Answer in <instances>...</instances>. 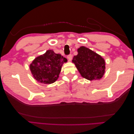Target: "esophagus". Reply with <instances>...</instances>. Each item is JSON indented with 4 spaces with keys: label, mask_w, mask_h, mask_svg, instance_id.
I'll return each mask as SVG.
<instances>
[{
    "label": "esophagus",
    "mask_w": 134,
    "mask_h": 134,
    "mask_svg": "<svg viewBox=\"0 0 134 134\" xmlns=\"http://www.w3.org/2000/svg\"><path fill=\"white\" fill-rule=\"evenodd\" d=\"M67 59L68 60H69V62H71V60L72 59V55H69L67 56Z\"/></svg>",
    "instance_id": "34e87169"
}]
</instances>
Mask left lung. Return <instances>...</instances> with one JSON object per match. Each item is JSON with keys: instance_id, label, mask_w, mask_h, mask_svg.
Masks as SVG:
<instances>
[{"instance_id": "1", "label": "left lung", "mask_w": 134, "mask_h": 134, "mask_svg": "<svg viewBox=\"0 0 134 134\" xmlns=\"http://www.w3.org/2000/svg\"><path fill=\"white\" fill-rule=\"evenodd\" d=\"M77 51L78 55L74 56L72 61L81 76L90 81L100 79L105 73V60L85 47H81Z\"/></svg>"}]
</instances>
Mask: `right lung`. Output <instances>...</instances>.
<instances>
[{"label": "right lung", "mask_w": 134, "mask_h": 134, "mask_svg": "<svg viewBox=\"0 0 134 134\" xmlns=\"http://www.w3.org/2000/svg\"><path fill=\"white\" fill-rule=\"evenodd\" d=\"M67 59L52 50H48L42 55L37 57L30 64L33 76L38 82L44 84L54 83L59 78L62 67Z\"/></svg>", "instance_id": "obj_1"}]
</instances>
